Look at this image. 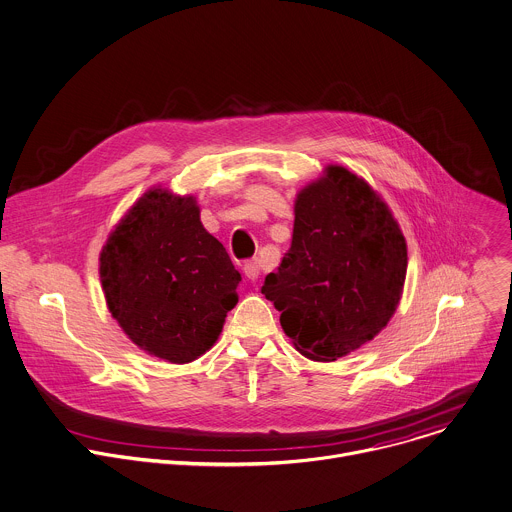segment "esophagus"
Instances as JSON below:
<instances>
[{"label": "esophagus", "instance_id": "obj_1", "mask_svg": "<svg viewBox=\"0 0 512 512\" xmlns=\"http://www.w3.org/2000/svg\"><path fill=\"white\" fill-rule=\"evenodd\" d=\"M243 271H245V275H247L251 281H255V279L261 275L263 265H261L259 259H251V261H247V263L243 265Z\"/></svg>", "mask_w": 512, "mask_h": 512}]
</instances>
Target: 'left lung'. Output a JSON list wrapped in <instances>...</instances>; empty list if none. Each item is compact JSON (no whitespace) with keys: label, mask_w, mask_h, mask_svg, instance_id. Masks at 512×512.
I'll use <instances>...</instances> for the list:
<instances>
[{"label":"left lung","mask_w":512,"mask_h":512,"mask_svg":"<svg viewBox=\"0 0 512 512\" xmlns=\"http://www.w3.org/2000/svg\"><path fill=\"white\" fill-rule=\"evenodd\" d=\"M406 267V239L386 203L348 168L329 166L297 195L291 247L261 293L299 354L333 362L386 327Z\"/></svg>","instance_id":"1"}]
</instances>
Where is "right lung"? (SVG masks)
Returning <instances> with one entry per match:
<instances>
[{
    "instance_id": "right-lung-1",
    "label": "right lung",
    "mask_w": 512,
    "mask_h": 512,
    "mask_svg": "<svg viewBox=\"0 0 512 512\" xmlns=\"http://www.w3.org/2000/svg\"><path fill=\"white\" fill-rule=\"evenodd\" d=\"M100 281L112 317L138 348L187 364L217 342L239 301L241 273L203 227L193 197L154 189L110 233Z\"/></svg>"
}]
</instances>
